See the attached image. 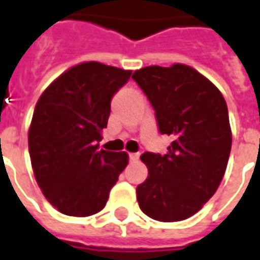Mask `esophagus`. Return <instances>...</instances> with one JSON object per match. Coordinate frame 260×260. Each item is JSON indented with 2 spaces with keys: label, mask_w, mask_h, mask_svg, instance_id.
<instances>
[{
  "label": "esophagus",
  "mask_w": 260,
  "mask_h": 260,
  "mask_svg": "<svg viewBox=\"0 0 260 260\" xmlns=\"http://www.w3.org/2000/svg\"><path fill=\"white\" fill-rule=\"evenodd\" d=\"M139 158V153H129V161H136Z\"/></svg>",
  "instance_id": "esophagus-1"
}]
</instances>
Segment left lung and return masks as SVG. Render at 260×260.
Wrapping results in <instances>:
<instances>
[{
  "instance_id": "1",
  "label": "left lung",
  "mask_w": 260,
  "mask_h": 260,
  "mask_svg": "<svg viewBox=\"0 0 260 260\" xmlns=\"http://www.w3.org/2000/svg\"><path fill=\"white\" fill-rule=\"evenodd\" d=\"M132 79L171 136L166 154L146 152L149 175L136 188L141 210L158 221H181L199 212L223 180L231 150L229 110L216 86L184 64L145 67Z\"/></svg>"
}]
</instances>
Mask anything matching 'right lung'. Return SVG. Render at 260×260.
Segmentation results:
<instances>
[{"label": "right lung", "mask_w": 260, "mask_h": 260, "mask_svg": "<svg viewBox=\"0 0 260 260\" xmlns=\"http://www.w3.org/2000/svg\"><path fill=\"white\" fill-rule=\"evenodd\" d=\"M132 71L82 62L59 75L39 99L29 154L43 195L58 212L86 217L106 206L128 164L125 152L99 150L110 103Z\"/></svg>", "instance_id": "obj_1"}]
</instances>
